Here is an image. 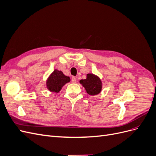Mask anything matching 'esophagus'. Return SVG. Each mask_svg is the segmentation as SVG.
I'll return each mask as SVG.
<instances>
[{"instance_id":"esophagus-1","label":"esophagus","mask_w":156,"mask_h":156,"mask_svg":"<svg viewBox=\"0 0 156 156\" xmlns=\"http://www.w3.org/2000/svg\"><path fill=\"white\" fill-rule=\"evenodd\" d=\"M72 83H75L77 82V78L75 77H73L72 78Z\"/></svg>"}]
</instances>
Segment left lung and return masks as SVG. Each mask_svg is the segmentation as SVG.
Segmentation results:
<instances>
[{
    "label": "left lung",
    "mask_w": 156,
    "mask_h": 156,
    "mask_svg": "<svg viewBox=\"0 0 156 156\" xmlns=\"http://www.w3.org/2000/svg\"><path fill=\"white\" fill-rule=\"evenodd\" d=\"M79 82L85 88L89 95H97L101 90L102 84L101 80L94 74H87V79H82Z\"/></svg>",
    "instance_id": "left-lung-1"
}]
</instances>
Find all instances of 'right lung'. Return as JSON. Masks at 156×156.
I'll return each mask as SVG.
<instances>
[{
  "instance_id": "obj_1",
  "label": "right lung",
  "mask_w": 156,
  "mask_h": 156,
  "mask_svg": "<svg viewBox=\"0 0 156 156\" xmlns=\"http://www.w3.org/2000/svg\"><path fill=\"white\" fill-rule=\"evenodd\" d=\"M70 81V78L57 69H55L47 81V87L50 91L58 92L66 83Z\"/></svg>"
}]
</instances>
